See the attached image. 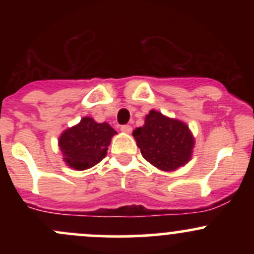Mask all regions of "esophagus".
I'll return each mask as SVG.
<instances>
[{
  "label": "esophagus",
  "instance_id": "1",
  "mask_svg": "<svg viewBox=\"0 0 254 254\" xmlns=\"http://www.w3.org/2000/svg\"><path fill=\"white\" fill-rule=\"evenodd\" d=\"M120 130H122L123 132H125V134H130V132H131V130H132V127H130V125H122Z\"/></svg>",
  "mask_w": 254,
  "mask_h": 254
}]
</instances>
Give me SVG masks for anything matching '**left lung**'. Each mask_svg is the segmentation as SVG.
<instances>
[{"label": "left lung", "mask_w": 254, "mask_h": 254, "mask_svg": "<svg viewBox=\"0 0 254 254\" xmlns=\"http://www.w3.org/2000/svg\"><path fill=\"white\" fill-rule=\"evenodd\" d=\"M142 157L158 170L171 172L191 158L194 137L188 125L162 113L150 111L145 124L132 132Z\"/></svg>", "instance_id": "obj_1"}]
</instances>
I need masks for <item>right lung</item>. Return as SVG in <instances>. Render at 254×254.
Wrapping results in <instances>:
<instances>
[{
	"mask_svg": "<svg viewBox=\"0 0 254 254\" xmlns=\"http://www.w3.org/2000/svg\"><path fill=\"white\" fill-rule=\"evenodd\" d=\"M117 134L108 123H97L89 117L61 134L59 146L68 167L84 171L101 162L107 155L112 137Z\"/></svg>",
	"mask_w": 254,
	"mask_h": 254,
	"instance_id": "obj_1",
	"label": "right lung"
}]
</instances>
